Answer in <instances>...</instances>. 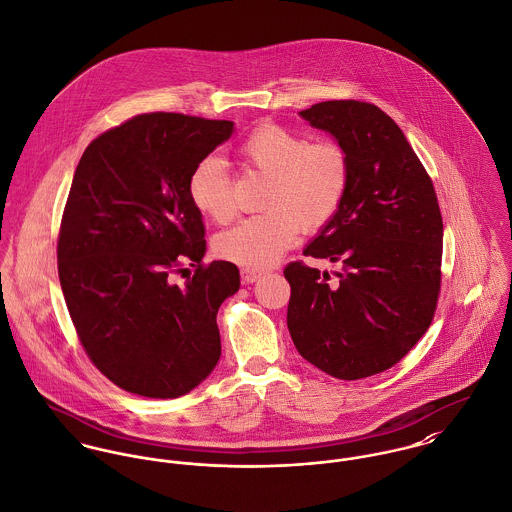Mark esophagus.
I'll list each match as a JSON object with an SVG mask.
<instances>
[{
    "instance_id": "34e87169",
    "label": "esophagus",
    "mask_w": 512,
    "mask_h": 512,
    "mask_svg": "<svg viewBox=\"0 0 512 512\" xmlns=\"http://www.w3.org/2000/svg\"><path fill=\"white\" fill-rule=\"evenodd\" d=\"M262 276H264V272H260V270H256V268H248V266L240 268V279H242V283H254V281H258Z\"/></svg>"
}]
</instances>
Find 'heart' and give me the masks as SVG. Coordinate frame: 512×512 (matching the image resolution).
<instances>
[{
    "mask_svg": "<svg viewBox=\"0 0 512 512\" xmlns=\"http://www.w3.org/2000/svg\"><path fill=\"white\" fill-rule=\"evenodd\" d=\"M240 154L270 178L262 201L268 211L219 234L215 248L234 264L270 268L295 244L301 227L319 231L334 219L350 184V160L336 140L309 142L274 123L256 127L240 144ZM187 193L193 207L215 223L236 215L233 178L219 156L195 164Z\"/></svg>",
    "mask_w": 512,
    "mask_h": 512,
    "instance_id": "1",
    "label": "heart"
}]
</instances>
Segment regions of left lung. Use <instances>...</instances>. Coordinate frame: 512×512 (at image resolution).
Masks as SVG:
<instances>
[{"mask_svg": "<svg viewBox=\"0 0 512 512\" xmlns=\"http://www.w3.org/2000/svg\"><path fill=\"white\" fill-rule=\"evenodd\" d=\"M301 115L350 160L342 207L305 256L340 264L338 281L289 262L287 328L297 352L338 379L393 368L428 330L442 283V213L428 172L377 105L334 99Z\"/></svg>", "mask_w": 512, "mask_h": 512, "instance_id": "1", "label": "left lung"}]
</instances>
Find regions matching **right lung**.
<instances>
[{"label": "right lung", "instance_id": "add662e5", "mask_svg": "<svg viewBox=\"0 0 512 512\" xmlns=\"http://www.w3.org/2000/svg\"><path fill=\"white\" fill-rule=\"evenodd\" d=\"M233 121L142 113L84 150L58 231V278L93 366L117 387L176 399L221 358L217 311L231 262L203 264L205 225L187 182ZM194 274L178 286L175 278Z\"/></svg>", "mask_w": 512, "mask_h": 512}]
</instances>
